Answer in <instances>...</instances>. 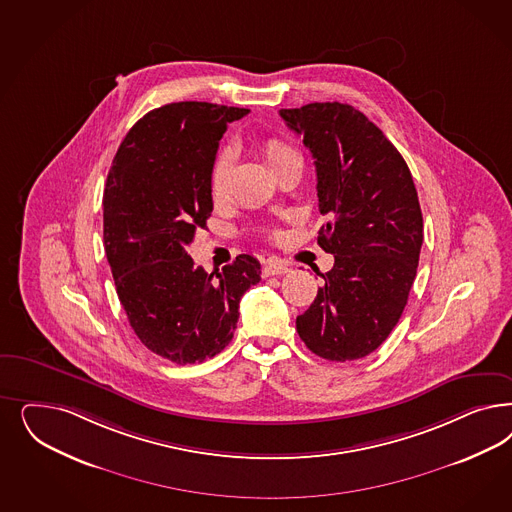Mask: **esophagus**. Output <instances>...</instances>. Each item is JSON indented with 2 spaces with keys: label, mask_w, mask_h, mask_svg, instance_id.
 Returning <instances> with one entry per match:
<instances>
[{
  "label": "esophagus",
  "mask_w": 512,
  "mask_h": 512,
  "mask_svg": "<svg viewBox=\"0 0 512 512\" xmlns=\"http://www.w3.org/2000/svg\"><path fill=\"white\" fill-rule=\"evenodd\" d=\"M288 271H290L288 265L281 264V262H269V264L264 265L262 275H264V277H273V275H284V273H288Z\"/></svg>",
  "instance_id": "obj_1"
}]
</instances>
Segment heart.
I'll return each instance as SVG.
<instances>
[{
    "label": "heart",
    "instance_id": "heart-1",
    "mask_svg": "<svg viewBox=\"0 0 512 512\" xmlns=\"http://www.w3.org/2000/svg\"><path fill=\"white\" fill-rule=\"evenodd\" d=\"M262 152H264L265 160H267L269 165H275L277 162L284 160V158L296 154V150L290 149L286 143H282L281 139H277V137L265 139L264 143H262ZM230 169V154H226V152L218 154L215 164L211 167V177H209V188H211V196L213 198L220 199L226 194ZM271 235L279 237V231L273 230Z\"/></svg>",
    "mask_w": 512,
    "mask_h": 512
}]
</instances>
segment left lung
<instances>
[{
  "label": "left lung",
  "mask_w": 512,
  "mask_h": 512,
  "mask_svg": "<svg viewBox=\"0 0 512 512\" xmlns=\"http://www.w3.org/2000/svg\"><path fill=\"white\" fill-rule=\"evenodd\" d=\"M316 165L318 245L335 264L322 275L297 333L316 356L358 360L386 341L416 277L424 220L413 175L379 128L347 103L281 109Z\"/></svg>",
  "instance_id": "8db88e82"
}]
</instances>
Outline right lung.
Returning <instances> with one entry per match:
<instances>
[{"instance_id": "right-lung-1", "label": "right lung", "mask_w": 512, "mask_h": 512, "mask_svg": "<svg viewBox=\"0 0 512 512\" xmlns=\"http://www.w3.org/2000/svg\"><path fill=\"white\" fill-rule=\"evenodd\" d=\"M245 115L207 101L152 109L128 132L107 175L103 243L116 294L139 341L169 362H203L228 347L239 301L260 282L250 254L215 277L186 250L213 213L218 141Z\"/></svg>"}]
</instances>
